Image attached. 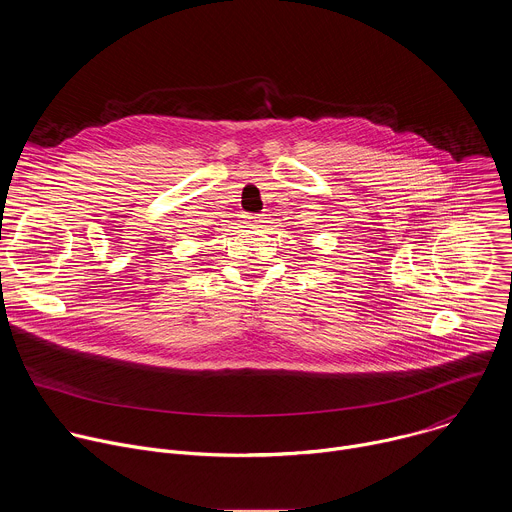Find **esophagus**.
I'll return each instance as SVG.
<instances>
[{
    "label": "esophagus",
    "instance_id": "obj_1",
    "mask_svg": "<svg viewBox=\"0 0 512 512\" xmlns=\"http://www.w3.org/2000/svg\"><path fill=\"white\" fill-rule=\"evenodd\" d=\"M245 221L249 225H259V223H263V214H245Z\"/></svg>",
    "mask_w": 512,
    "mask_h": 512
}]
</instances>
